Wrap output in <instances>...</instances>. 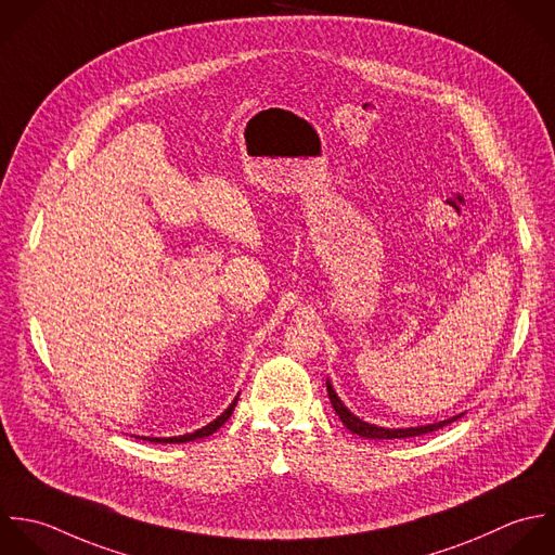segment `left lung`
I'll return each instance as SVG.
<instances>
[{
	"label": "left lung",
	"instance_id": "1",
	"mask_svg": "<svg viewBox=\"0 0 555 555\" xmlns=\"http://www.w3.org/2000/svg\"><path fill=\"white\" fill-rule=\"evenodd\" d=\"M326 389H328V398H331V404L335 409V413L339 415V420L346 424V428L359 437H365V439H406V437H420V435H426V433H433V430H439L448 424H452L454 420L459 417H452V420H446V422H439V424H430V426H422V428H398V430H389V428H378L374 424H367V422H361L357 415H352L344 402L337 398V393L333 391L331 383H326Z\"/></svg>",
	"mask_w": 555,
	"mask_h": 555
}]
</instances>
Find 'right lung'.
<instances>
[{
	"mask_svg": "<svg viewBox=\"0 0 555 555\" xmlns=\"http://www.w3.org/2000/svg\"><path fill=\"white\" fill-rule=\"evenodd\" d=\"M235 404H237V398L231 402V406L218 417V420H214L211 424H207L205 428H201V430H196V433H192V435H183V437H170V439H146V441H153V443H188V441H196V439H205V437H209V435H214L229 417H231V413H233V409H235Z\"/></svg>",
	"mask_w": 555,
	"mask_h": 555,
	"instance_id": "add662e5",
	"label": "right lung"
}]
</instances>
